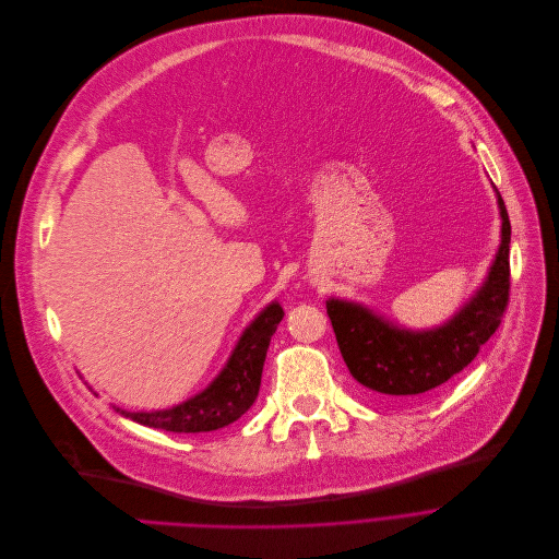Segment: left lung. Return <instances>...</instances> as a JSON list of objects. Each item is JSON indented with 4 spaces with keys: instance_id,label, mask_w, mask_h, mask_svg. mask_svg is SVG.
Here are the masks:
<instances>
[{
    "instance_id": "obj_1",
    "label": "left lung",
    "mask_w": 559,
    "mask_h": 559,
    "mask_svg": "<svg viewBox=\"0 0 559 559\" xmlns=\"http://www.w3.org/2000/svg\"><path fill=\"white\" fill-rule=\"evenodd\" d=\"M498 193V189H496ZM502 240L480 290L433 330H403L355 301L328 299L342 357L350 374L377 396L425 394L465 370L498 330L509 304L511 222L498 193Z\"/></svg>"
}]
</instances>
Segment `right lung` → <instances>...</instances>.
<instances>
[{
  "label": "right lung",
  "instance_id": "1",
  "mask_svg": "<svg viewBox=\"0 0 559 559\" xmlns=\"http://www.w3.org/2000/svg\"><path fill=\"white\" fill-rule=\"evenodd\" d=\"M282 317V306L277 301L269 304L242 332L225 370L215 377V381L204 392L195 394L193 399L158 412H126L119 407L115 409L141 425L174 433L213 431L231 425L242 414H247L258 399L266 350Z\"/></svg>",
  "mask_w": 559,
  "mask_h": 559
}]
</instances>
